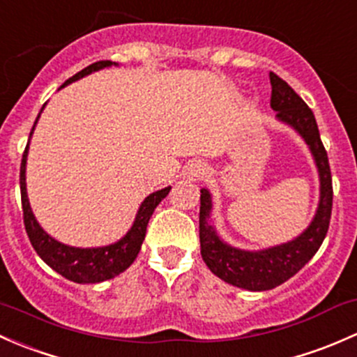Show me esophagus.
<instances>
[{
  "instance_id": "obj_1",
  "label": "esophagus",
  "mask_w": 357,
  "mask_h": 357,
  "mask_svg": "<svg viewBox=\"0 0 357 357\" xmlns=\"http://www.w3.org/2000/svg\"><path fill=\"white\" fill-rule=\"evenodd\" d=\"M206 174V165L201 160H192L183 168V177L189 180H199Z\"/></svg>"
}]
</instances>
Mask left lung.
Returning a JSON list of instances; mask_svg holds the SVG:
<instances>
[{
	"label": "left lung",
	"mask_w": 357,
	"mask_h": 357,
	"mask_svg": "<svg viewBox=\"0 0 357 357\" xmlns=\"http://www.w3.org/2000/svg\"><path fill=\"white\" fill-rule=\"evenodd\" d=\"M271 82V108L277 112V119L296 128L313 153L316 167L321 182V197L314 220L304 234L287 244L264 251H241L220 241L215 229L208 223L211 211V196L206 189H201L199 209V241L201 256L206 266L218 278L235 287L248 290H270L287 282L307 263L328 232L332 216L333 187L332 172L328 165V154L319 137L318 123L313 112L303 101L299 94L277 73L270 72Z\"/></svg>",
	"instance_id": "obj_1"
}]
</instances>
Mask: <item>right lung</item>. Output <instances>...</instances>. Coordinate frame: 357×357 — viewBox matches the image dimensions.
Masks as SVG:
<instances>
[{"instance_id": "add662e5", "label": "right lung", "mask_w": 357, "mask_h": 357, "mask_svg": "<svg viewBox=\"0 0 357 357\" xmlns=\"http://www.w3.org/2000/svg\"><path fill=\"white\" fill-rule=\"evenodd\" d=\"M113 65V61L102 60L96 61V63L89 65L75 75L70 77L67 84L73 82V80L80 79L84 75H89L91 72H96L99 68H105ZM38 122V120H36ZM34 122V127H36ZM32 127V130H34ZM31 130V135H32ZM27 149L29 144L25 146V151L22 154V165H20V194H22V211H24V225L25 232L29 235L32 248L36 249L41 259L47 266L53 268L56 273L61 277L68 278V280L77 282V284H98V282L109 280V278L116 277L122 271L127 270L134 259L137 258L139 251H141V244L146 237V229H148L149 218H151L154 208L161 203V199L167 197L170 192V187L153 192L144 199V203L139 208L135 222L132 229L128 230L127 235L122 241L115 242L106 248H96V249H79V248H70V245L61 244V242L54 241L50 237L36 222L34 215L31 211V204L27 199V190H25V161H27Z\"/></svg>"}]
</instances>
